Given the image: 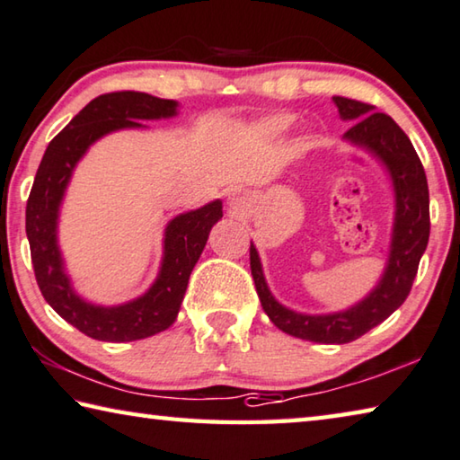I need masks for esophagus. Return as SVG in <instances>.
<instances>
[{
	"instance_id": "esophagus-1",
	"label": "esophagus",
	"mask_w": 460,
	"mask_h": 460,
	"mask_svg": "<svg viewBox=\"0 0 460 460\" xmlns=\"http://www.w3.org/2000/svg\"><path fill=\"white\" fill-rule=\"evenodd\" d=\"M229 207H231L233 210H243V207H245V196H242V194H231V196H229Z\"/></svg>"
}]
</instances>
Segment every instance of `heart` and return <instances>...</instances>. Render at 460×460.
Returning <instances> with one entry per match:
<instances>
[{
    "instance_id": "1",
    "label": "heart",
    "mask_w": 460,
    "mask_h": 460,
    "mask_svg": "<svg viewBox=\"0 0 460 460\" xmlns=\"http://www.w3.org/2000/svg\"><path fill=\"white\" fill-rule=\"evenodd\" d=\"M290 125H293V114H276L264 120V128L268 133H282Z\"/></svg>"
}]
</instances>
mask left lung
<instances>
[{
	"mask_svg": "<svg viewBox=\"0 0 460 460\" xmlns=\"http://www.w3.org/2000/svg\"><path fill=\"white\" fill-rule=\"evenodd\" d=\"M341 120H354L344 133L352 143L378 159L389 173L395 217H393L387 264L381 280L352 307L335 313L309 315L284 307L270 293L256 245L250 247V266L256 290L266 315L280 332L317 344H348L383 323L410 295L420 260L429 237V194L424 165L403 130L389 114L358 100L333 96Z\"/></svg>",
	"mask_w": 460,
	"mask_h": 460,
	"instance_id": "1",
	"label": "left lung"
}]
</instances>
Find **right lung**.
<instances>
[{
  "instance_id": "right-lung-1",
  "label": "right lung",
  "mask_w": 460,
  "mask_h": 460,
  "mask_svg": "<svg viewBox=\"0 0 460 460\" xmlns=\"http://www.w3.org/2000/svg\"><path fill=\"white\" fill-rule=\"evenodd\" d=\"M176 100L143 92H112L93 98L73 116L42 155L26 204V235L34 276L45 301L65 322L100 341H135L164 332L176 322L192 268L207 245L213 225L223 217V202L213 200L173 217L164 231V258L147 293L122 305H93L79 296L65 270L57 239L59 210L75 165L98 138L122 128H143L141 120L172 119Z\"/></svg>"
}]
</instances>
